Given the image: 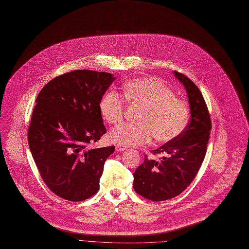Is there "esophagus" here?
I'll return each mask as SVG.
<instances>
[{
    "mask_svg": "<svg viewBox=\"0 0 249 249\" xmlns=\"http://www.w3.org/2000/svg\"><path fill=\"white\" fill-rule=\"evenodd\" d=\"M126 149V146H123V145H117L116 146V150L118 151H124Z\"/></svg>",
    "mask_w": 249,
    "mask_h": 249,
    "instance_id": "1",
    "label": "esophagus"
}]
</instances>
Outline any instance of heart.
Instances as JSON below:
<instances>
[{
    "label": "heart",
    "instance_id": "obj_1",
    "mask_svg": "<svg viewBox=\"0 0 249 249\" xmlns=\"http://www.w3.org/2000/svg\"><path fill=\"white\" fill-rule=\"evenodd\" d=\"M123 96L129 105H142L135 123H124L109 133L110 140L120 145L136 146L155 141L176 139L187 128L190 110L187 104L173 96L172 90L156 77H141L126 82ZM103 118L111 125L122 122L125 102L116 91H107L99 103Z\"/></svg>",
    "mask_w": 249,
    "mask_h": 249
}]
</instances>
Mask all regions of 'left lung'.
I'll return each instance as SVG.
<instances>
[{"instance_id":"obj_1","label":"left lung","mask_w":249,"mask_h":249,"mask_svg":"<svg viewBox=\"0 0 249 249\" xmlns=\"http://www.w3.org/2000/svg\"><path fill=\"white\" fill-rule=\"evenodd\" d=\"M184 85L191 107V120L176 139L154 149L153 154H163L160 160L147 158L134 173V190L152 201L173 198L183 193L196 178L203 162L211 119L203 96L186 75L174 71Z\"/></svg>"}]
</instances>
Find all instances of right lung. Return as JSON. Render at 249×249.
<instances>
[{"label":"right lung","mask_w":249,"mask_h":249,"mask_svg":"<svg viewBox=\"0 0 249 249\" xmlns=\"http://www.w3.org/2000/svg\"><path fill=\"white\" fill-rule=\"evenodd\" d=\"M115 77L81 69L59 75L41 90L28 128V143L47 187L69 201L100 189L107 158L115 146L93 148L107 133L99 103Z\"/></svg>","instance_id":"right-lung-1"}]
</instances>
